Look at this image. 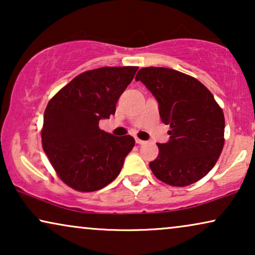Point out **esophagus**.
Here are the masks:
<instances>
[{
    "label": "esophagus",
    "mask_w": 255,
    "mask_h": 255,
    "mask_svg": "<svg viewBox=\"0 0 255 255\" xmlns=\"http://www.w3.org/2000/svg\"><path fill=\"white\" fill-rule=\"evenodd\" d=\"M135 142H137V144H139V145L145 144L144 140H141V139H139V138H137V137H135Z\"/></svg>",
    "instance_id": "34e87169"
}]
</instances>
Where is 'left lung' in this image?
<instances>
[{"label": "left lung", "instance_id": "1", "mask_svg": "<svg viewBox=\"0 0 255 255\" xmlns=\"http://www.w3.org/2000/svg\"><path fill=\"white\" fill-rule=\"evenodd\" d=\"M159 104L169 140L158 144L159 155L149 162L160 181L186 187L212 169L224 146L225 120L221 107L193 76L163 67L141 68L135 75Z\"/></svg>", "mask_w": 255, "mask_h": 255}]
</instances>
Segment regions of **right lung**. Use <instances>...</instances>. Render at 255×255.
Segmentation results:
<instances>
[{
    "label": "right lung",
    "mask_w": 255,
    "mask_h": 255,
    "mask_svg": "<svg viewBox=\"0 0 255 255\" xmlns=\"http://www.w3.org/2000/svg\"><path fill=\"white\" fill-rule=\"evenodd\" d=\"M137 69L128 66L87 71L48 102L43 148L59 177L73 189H102L121 173L134 139L108 133L99 128V122L116 113L117 101Z\"/></svg>",
    "instance_id": "1"
}]
</instances>
